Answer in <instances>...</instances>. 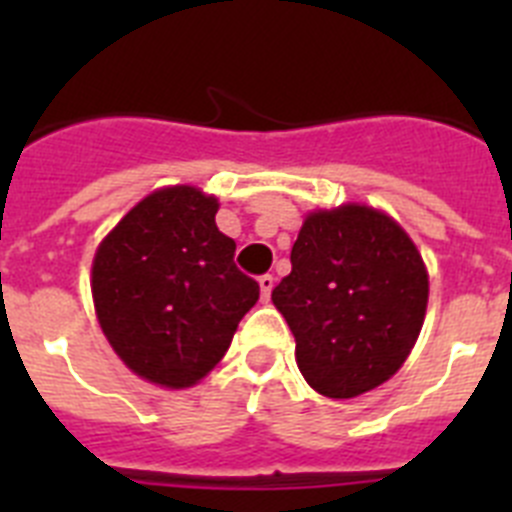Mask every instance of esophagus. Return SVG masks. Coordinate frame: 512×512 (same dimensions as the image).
I'll return each instance as SVG.
<instances>
[{
  "label": "esophagus",
  "instance_id": "esophagus-1",
  "mask_svg": "<svg viewBox=\"0 0 512 512\" xmlns=\"http://www.w3.org/2000/svg\"><path fill=\"white\" fill-rule=\"evenodd\" d=\"M259 287H261V297H264V300H269L271 289H274V277H271V274L259 277Z\"/></svg>",
  "mask_w": 512,
  "mask_h": 512
}]
</instances>
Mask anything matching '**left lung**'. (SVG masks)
Segmentation results:
<instances>
[{"mask_svg":"<svg viewBox=\"0 0 512 512\" xmlns=\"http://www.w3.org/2000/svg\"><path fill=\"white\" fill-rule=\"evenodd\" d=\"M289 261L271 300L307 384L346 400L387 382L413 351L428 305V271L410 235L374 207L318 210Z\"/></svg>","mask_w":512,"mask_h":512,"instance_id":"8db88e82","label":"left lung"}]
</instances>
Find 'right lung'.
I'll use <instances>...</instances> for the list:
<instances>
[{"instance_id": "right-lung-1", "label": "right lung", "mask_w": 512, "mask_h": 512, "mask_svg": "<svg viewBox=\"0 0 512 512\" xmlns=\"http://www.w3.org/2000/svg\"><path fill=\"white\" fill-rule=\"evenodd\" d=\"M217 200L166 187L140 200L99 243L92 297L102 333L138 377L182 390L225 356L259 284L235 266Z\"/></svg>"}]
</instances>
